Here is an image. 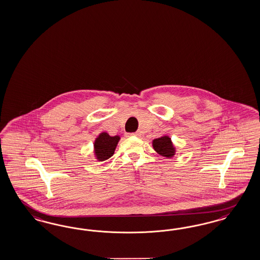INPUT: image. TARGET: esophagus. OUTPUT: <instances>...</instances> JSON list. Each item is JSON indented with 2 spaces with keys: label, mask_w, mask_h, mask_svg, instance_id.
<instances>
[{
  "label": "esophagus",
  "mask_w": 260,
  "mask_h": 260,
  "mask_svg": "<svg viewBox=\"0 0 260 260\" xmlns=\"http://www.w3.org/2000/svg\"><path fill=\"white\" fill-rule=\"evenodd\" d=\"M126 137H139L140 136V133L139 132H136V133H134V134H126Z\"/></svg>",
  "instance_id": "1"
}]
</instances>
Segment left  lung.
I'll return each instance as SVG.
<instances>
[{
	"instance_id": "8db88e82",
	"label": "left lung",
	"mask_w": 260,
	"mask_h": 260,
	"mask_svg": "<svg viewBox=\"0 0 260 260\" xmlns=\"http://www.w3.org/2000/svg\"><path fill=\"white\" fill-rule=\"evenodd\" d=\"M152 147L154 150L160 155L164 157H173L175 154V149L173 147V142L169 136H162L152 141Z\"/></svg>"
}]
</instances>
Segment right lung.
Segmentation results:
<instances>
[{"mask_svg": "<svg viewBox=\"0 0 260 260\" xmlns=\"http://www.w3.org/2000/svg\"><path fill=\"white\" fill-rule=\"evenodd\" d=\"M120 137L110 136L107 133H102L95 139L94 152L95 156L99 161H105L111 157L116 149Z\"/></svg>", "mask_w": 260, "mask_h": 260, "instance_id": "add662e5", "label": "right lung"}]
</instances>
